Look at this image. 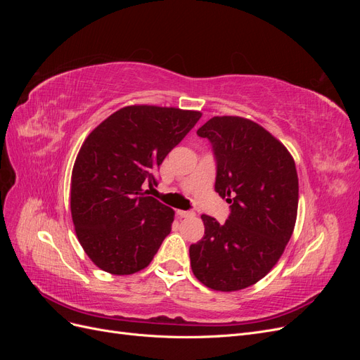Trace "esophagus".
<instances>
[{"label": "esophagus", "instance_id": "obj_1", "mask_svg": "<svg viewBox=\"0 0 360 360\" xmlns=\"http://www.w3.org/2000/svg\"><path fill=\"white\" fill-rule=\"evenodd\" d=\"M177 214L180 217H193L195 216L193 212H186V210H177Z\"/></svg>", "mask_w": 360, "mask_h": 360}]
</instances>
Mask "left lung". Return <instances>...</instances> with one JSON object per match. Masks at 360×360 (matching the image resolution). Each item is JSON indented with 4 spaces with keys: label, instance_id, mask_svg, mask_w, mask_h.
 Here are the masks:
<instances>
[{
    "label": "left lung",
    "instance_id": "left-lung-1",
    "mask_svg": "<svg viewBox=\"0 0 360 360\" xmlns=\"http://www.w3.org/2000/svg\"><path fill=\"white\" fill-rule=\"evenodd\" d=\"M212 143L214 189L231 204L225 224L202 214L204 237L191 245L195 278L216 291L257 284L275 267L294 231L299 204L296 163L263 126L237 115L213 117L197 132Z\"/></svg>",
    "mask_w": 360,
    "mask_h": 360
}]
</instances>
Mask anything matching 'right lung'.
Returning <instances> with one entry per match:
<instances>
[{
  "mask_svg": "<svg viewBox=\"0 0 360 360\" xmlns=\"http://www.w3.org/2000/svg\"><path fill=\"white\" fill-rule=\"evenodd\" d=\"M200 111L130 105L94 127L76 156L70 180L75 233L93 263L111 275L146 269L174 221L150 197L156 171L201 118Z\"/></svg>",
  "mask_w": 360,
  "mask_h": 360,
  "instance_id": "1",
  "label": "right lung"
}]
</instances>
